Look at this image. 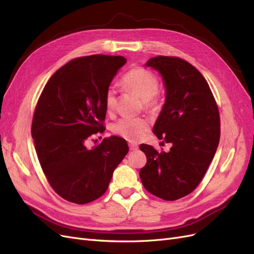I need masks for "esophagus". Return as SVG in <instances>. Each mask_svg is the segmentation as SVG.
<instances>
[{
    "label": "esophagus",
    "mask_w": 254,
    "mask_h": 254,
    "mask_svg": "<svg viewBox=\"0 0 254 254\" xmlns=\"http://www.w3.org/2000/svg\"><path fill=\"white\" fill-rule=\"evenodd\" d=\"M129 148L130 150H136L137 149V145L135 143H129Z\"/></svg>",
    "instance_id": "esophagus-1"
}]
</instances>
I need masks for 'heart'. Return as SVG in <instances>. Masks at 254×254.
Here are the masks:
<instances>
[{
	"mask_svg": "<svg viewBox=\"0 0 254 254\" xmlns=\"http://www.w3.org/2000/svg\"><path fill=\"white\" fill-rule=\"evenodd\" d=\"M122 84L139 96L146 108H152L153 97L159 91V81L150 71L143 67H134L127 72L122 79ZM117 105V91L109 87L105 93V106L108 111H112ZM148 121L144 118H123L112 127L113 132L128 141H137L148 129Z\"/></svg>",
	"mask_w": 254,
	"mask_h": 254,
	"instance_id": "b5f03b06",
	"label": "heart"
}]
</instances>
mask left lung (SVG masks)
I'll return each mask as SVG.
<instances>
[{
    "label": "left lung",
    "mask_w": 254,
    "mask_h": 254,
    "mask_svg": "<svg viewBox=\"0 0 254 254\" xmlns=\"http://www.w3.org/2000/svg\"><path fill=\"white\" fill-rule=\"evenodd\" d=\"M145 66L162 76L165 102L152 130L172 148L158 152L140 145L147 158L140 178L149 193L173 201L191 193L212 162L220 137L218 108L206 80L188 61L158 56Z\"/></svg>",
    "instance_id": "8db88e82"
}]
</instances>
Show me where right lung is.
Segmentation results:
<instances>
[{
    "mask_svg": "<svg viewBox=\"0 0 254 254\" xmlns=\"http://www.w3.org/2000/svg\"><path fill=\"white\" fill-rule=\"evenodd\" d=\"M123 56L92 55L71 60L53 74L38 101L32 125L38 159L49 183L65 200H95L129 150L120 136L89 148L87 140L105 130V93Z\"/></svg>",
    "mask_w": 254,
    "mask_h": 254,
    "instance_id": "add662e5",
    "label": "right lung"
}]
</instances>
